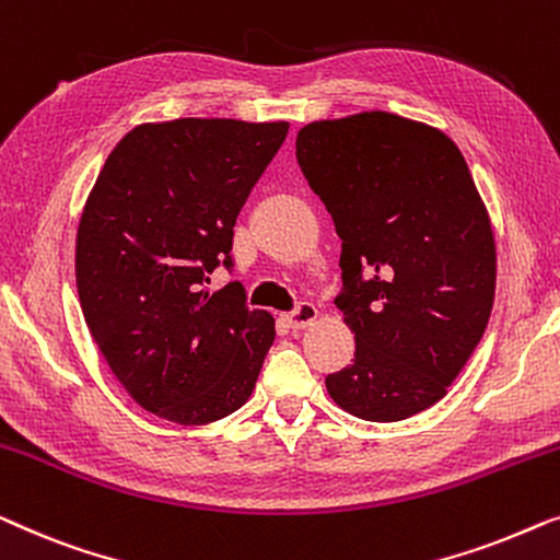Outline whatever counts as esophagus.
<instances>
[{
    "label": "esophagus",
    "instance_id": "1",
    "mask_svg": "<svg viewBox=\"0 0 560 560\" xmlns=\"http://www.w3.org/2000/svg\"><path fill=\"white\" fill-rule=\"evenodd\" d=\"M314 319H317V310H314L312 304H299L291 314H283V322H287L291 329L310 327L314 325Z\"/></svg>",
    "mask_w": 560,
    "mask_h": 560
}]
</instances>
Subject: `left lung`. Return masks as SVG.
<instances>
[{
    "label": "left lung",
    "mask_w": 560,
    "mask_h": 560,
    "mask_svg": "<svg viewBox=\"0 0 560 560\" xmlns=\"http://www.w3.org/2000/svg\"><path fill=\"white\" fill-rule=\"evenodd\" d=\"M306 183L342 241L337 296L355 360L325 377L342 411L404 421L434 406L490 322L498 248L482 195L452 139L388 112L296 133Z\"/></svg>",
    "instance_id": "left-lung-1"
}]
</instances>
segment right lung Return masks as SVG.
I'll return each instance as SVG.
<instances>
[{"mask_svg": "<svg viewBox=\"0 0 560 560\" xmlns=\"http://www.w3.org/2000/svg\"><path fill=\"white\" fill-rule=\"evenodd\" d=\"M287 121L139 124L108 154L75 235L85 325L124 390L160 419L202 427L246 404L277 329L231 266L243 202L287 139Z\"/></svg>", "mask_w": 560, "mask_h": 560, "instance_id": "right-lung-1", "label": "right lung"}]
</instances>
